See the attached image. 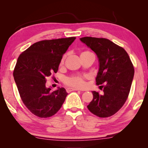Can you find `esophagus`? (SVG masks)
Wrapping results in <instances>:
<instances>
[{
	"label": "esophagus",
	"mask_w": 148,
	"mask_h": 148,
	"mask_svg": "<svg viewBox=\"0 0 148 148\" xmlns=\"http://www.w3.org/2000/svg\"><path fill=\"white\" fill-rule=\"evenodd\" d=\"M73 91H79V90L77 89H74V88H67L66 89V91L68 92Z\"/></svg>",
	"instance_id": "obj_1"
}]
</instances>
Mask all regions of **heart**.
Instances as JSON below:
<instances>
[{
	"instance_id": "b5f03b06",
	"label": "heart",
	"mask_w": 148,
	"mask_h": 148,
	"mask_svg": "<svg viewBox=\"0 0 148 148\" xmlns=\"http://www.w3.org/2000/svg\"><path fill=\"white\" fill-rule=\"evenodd\" d=\"M89 51H84L83 53ZM65 59V56L62 57L60 64H63ZM88 77L87 75H75V76H72L66 77L64 80V83L67 86L70 87H74L77 89H82L86 86V79Z\"/></svg>"
}]
</instances>
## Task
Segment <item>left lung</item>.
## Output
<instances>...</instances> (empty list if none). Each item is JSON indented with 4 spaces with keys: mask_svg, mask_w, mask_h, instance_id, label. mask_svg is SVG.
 I'll return each instance as SVG.
<instances>
[{
    "mask_svg": "<svg viewBox=\"0 0 148 148\" xmlns=\"http://www.w3.org/2000/svg\"><path fill=\"white\" fill-rule=\"evenodd\" d=\"M80 40L95 52L99 61L97 84L103 93L92 91L93 99L87 108L95 116H113L128 98L134 69L127 51L122 47L104 38L83 37Z\"/></svg>",
    "mask_w": 148,
    "mask_h": 148,
    "instance_id": "8db88e82",
    "label": "left lung"
}]
</instances>
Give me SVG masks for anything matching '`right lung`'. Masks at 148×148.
<instances>
[{"instance_id":"obj_1","label":"right lung","mask_w":148,"mask_h":148,"mask_svg":"<svg viewBox=\"0 0 148 148\" xmlns=\"http://www.w3.org/2000/svg\"><path fill=\"white\" fill-rule=\"evenodd\" d=\"M76 37L37 42L20 54L13 75L23 104L34 116L51 117L61 108L67 96L63 87L51 91L46 78L57 73L62 56Z\"/></svg>"}]
</instances>
